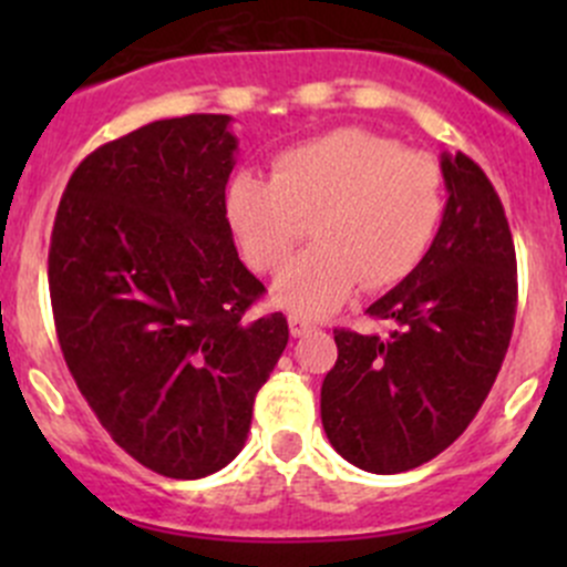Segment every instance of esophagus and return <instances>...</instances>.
<instances>
[{
  "instance_id": "esophagus-1",
  "label": "esophagus",
  "mask_w": 567,
  "mask_h": 567,
  "mask_svg": "<svg viewBox=\"0 0 567 567\" xmlns=\"http://www.w3.org/2000/svg\"><path fill=\"white\" fill-rule=\"evenodd\" d=\"M288 326H290V334H293V337H305L307 331L316 329V326H312L310 320L301 318V316H290L288 318Z\"/></svg>"
}]
</instances>
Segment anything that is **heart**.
<instances>
[{"label":"heart","instance_id":"obj_1","mask_svg":"<svg viewBox=\"0 0 567 567\" xmlns=\"http://www.w3.org/2000/svg\"><path fill=\"white\" fill-rule=\"evenodd\" d=\"M221 214L255 274H277L310 221L316 247L290 262L274 293L288 310L318 318L357 285L379 293L420 268L442 227L444 173L390 136L337 128L279 153L271 181L233 175Z\"/></svg>","mask_w":567,"mask_h":567}]
</instances>
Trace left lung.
<instances>
[{
  "mask_svg": "<svg viewBox=\"0 0 567 567\" xmlns=\"http://www.w3.org/2000/svg\"><path fill=\"white\" fill-rule=\"evenodd\" d=\"M447 208L414 274L368 307L384 331L334 329L320 386L331 447L353 466L398 474L450 447L480 411L516 323V247L505 208L463 153L442 156Z\"/></svg>",
  "mask_w": 567,
  "mask_h": 567,
  "instance_id": "left-lung-1",
  "label": "left lung"
}]
</instances>
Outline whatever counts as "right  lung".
Returning a JSON list of instances; mask_svg holds the SVG:
<instances>
[{
  "mask_svg": "<svg viewBox=\"0 0 567 567\" xmlns=\"http://www.w3.org/2000/svg\"><path fill=\"white\" fill-rule=\"evenodd\" d=\"M238 140L227 114L156 120L90 153L49 247L62 357L109 436L175 480L219 472L288 346L221 214Z\"/></svg>",
  "mask_w": 567,
  "mask_h": 567,
  "instance_id": "right-lung-1",
  "label": "right lung"
}]
</instances>
